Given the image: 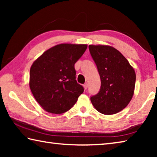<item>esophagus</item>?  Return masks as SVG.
<instances>
[{
  "mask_svg": "<svg viewBox=\"0 0 157 157\" xmlns=\"http://www.w3.org/2000/svg\"><path fill=\"white\" fill-rule=\"evenodd\" d=\"M84 89H87V88H88V84L85 83L84 84Z\"/></svg>",
  "mask_w": 157,
  "mask_h": 157,
  "instance_id": "obj_1",
  "label": "esophagus"
}]
</instances>
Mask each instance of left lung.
<instances>
[{
  "instance_id": "8db88e82",
  "label": "left lung",
  "mask_w": 157,
  "mask_h": 157,
  "mask_svg": "<svg viewBox=\"0 0 157 157\" xmlns=\"http://www.w3.org/2000/svg\"><path fill=\"white\" fill-rule=\"evenodd\" d=\"M89 48L101 80L99 92L91 97L92 104L101 113L115 114L132 100L136 73L126 58L114 48L89 45Z\"/></svg>"
}]
</instances>
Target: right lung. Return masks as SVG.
Instances as JSON below:
<instances>
[{"label": "right lung", "instance_id": "1", "mask_svg": "<svg viewBox=\"0 0 157 157\" xmlns=\"http://www.w3.org/2000/svg\"><path fill=\"white\" fill-rule=\"evenodd\" d=\"M86 48L84 44H59L33 63L30 88L36 102L48 112L60 114L68 111L84 92L76 81L75 63Z\"/></svg>", "mask_w": 157, "mask_h": 157}]
</instances>
